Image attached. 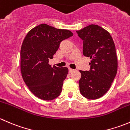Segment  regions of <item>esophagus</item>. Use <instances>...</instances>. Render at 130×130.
<instances>
[{"label": "esophagus", "mask_w": 130, "mask_h": 130, "mask_svg": "<svg viewBox=\"0 0 130 130\" xmlns=\"http://www.w3.org/2000/svg\"><path fill=\"white\" fill-rule=\"evenodd\" d=\"M74 71V70H73V69H70V68H69V72L70 73H71V72H73Z\"/></svg>", "instance_id": "obj_1"}]
</instances>
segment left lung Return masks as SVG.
<instances>
[{
	"label": "left lung",
	"mask_w": 130,
	"mask_h": 130,
	"mask_svg": "<svg viewBox=\"0 0 130 130\" xmlns=\"http://www.w3.org/2000/svg\"><path fill=\"white\" fill-rule=\"evenodd\" d=\"M76 32L83 40V55L91 59L89 71L80 70V92L84 98L97 99L108 91L117 73L115 43L109 32L98 25Z\"/></svg>",
	"instance_id": "8db88e82"
}]
</instances>
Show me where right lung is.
I'll use <instances>...</instances> for the list:
<instances>
[{"instance_id": "right-lung-1", "label": "right lung", "mask_w": 130, "mask_h": 130, "mask_svg": "<svg viewBox=\"0 0 130 130\" xmlns=\"http://www.w3.org/2000/svg\"><path fill=\"white\" fill-rule=\"evenodd\" d=\"M73 36L67 29L46 24L36 26L27 32L21 50V72L31 92L44 101L57 98L69 73L67 67L49 65L63 40Z\"/></svg>"}]
</instances>
